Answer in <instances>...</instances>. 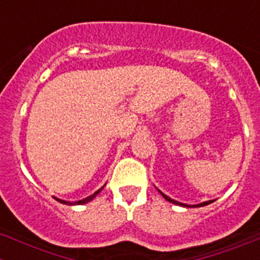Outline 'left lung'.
Returning <instances> with one entry per match:
<instances>
[{
  "mask_svg": "<svg viewBox=\"0 0 260 260\" xmlns=\"http://www.w3.org/2000/svg\"><path fill=\"white\" fill-rule=\"evenodd\" d=\"M157 189H158V188H157ZM158 191H159V189H158ZM159 193H161V195L164 196V198L166 199V200H168V202L173 203V204H175V205H180V207H184V208H198V207H204V205H208V204H211V203H213V202H214V200H209V202L200 203V204H196V205H189V204H184V203L177 202V200H174V199L169 198L168 195H165V193H164V192H161V191H159Z\"/></svg>",
  "mask_w": 260,
  "mask_h": 260,
  "instance_id": "1",
  "label": "left lung"
}]
</instances>
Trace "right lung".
<instances>
[{"label": "right lung", "instance_id": "right-lung-1", "mask_svg": "<svg viewBox=\"0 0 260 260\" xmlns=\"http://www.w3.org/2000/svg\"><path fill=\"white\" fill-rule=\"evenodd\" d=\"M103 187H105V186H103ZM103 187H102V188H99L98 191H95V192L92 193V195L87 196V198L82 199V200H78V202H67V200H61V199H57V198H55V199H56V200H57V202H60V203H61V204H67V205H81V204H86V203L91 202L92 199L95 198V196L98 195V193L101 192V191H102V189H103Z\"/></svg>", "mask_w": 260, "mask_h": 260}]
</instances>
